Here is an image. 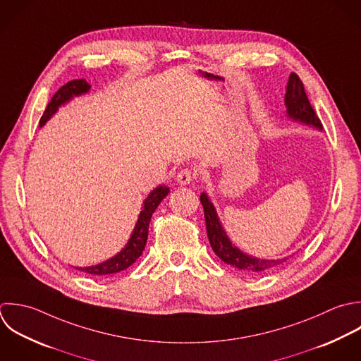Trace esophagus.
<instances>
[{"label": "esophagus", "mask_w": 361, "mask_h": 361, "mask_svg": "<svg viewBox=\"0 0 361 361\" xmlns=\"http://www.w3.org/2000/svg\"><path fill=\"white\" fill-rule=\"evenodd\" d=\"M195 178L194 171H191L190 169H183L178 174H177V183L181 185H188L190 183H192V180Z\"/></svg>", "instance_id": "esophagus-1"}]
</instances>
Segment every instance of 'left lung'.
I'll use <instances>...</instances> for the list:
<instances>
[{"mask_svg": "<svg viewBox=\"0 0 361 361\" xmlns=\"http://www.w3.org/2000/svg\"><path fill=\"white\" fill-rule=\"evenodd\" d=\"M286 105H287V112L291 118L322 129L321 119L318 118L317 112L314 111V108L307 97V92H305L301 78L295 73H291L290 80L287 82ZM200 200L204 207L207 233H208L211 247L222 262H225L226 264H231L247 274H263V273H267L271 269L277 267L279 264L287 262V257L280 259V260H260V259H255V257L247 256L243 252H240L228 239V236L218 219L216 211H215L212 202L209 201V198L207 197V194L202 192Z\"/></svg>", "mask_w": 361, "mask_h": 361, "instance_id": "8db88e82", "label": "left lung"}]
</instances>
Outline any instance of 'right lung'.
Here are the masks:
<instances>
[{
	"instance_id": "obj_1",
	"label": "right lung",
	"mask_w": 361,
	"mask_h": 361,
	"mask_svg": "<svg viewBox=\"0 0 361 361\" xmlns=\"http://www.w3.org/2000/svg\"><path fill=\"white\" fill-rule=\"evenodd\" d=\"M88 90H90V84L84 78L71 80L67 84H64L63 87H60L56 91V94L51 97L50 102L47 104L46 109L39 121L40 126L57 111V108L61 104L71 99L73 95H80L82 92H87ZM167 194H169V188L161 187V185L149 194V197L143 202V209L139 215V219L136 222L133 233H132L128 245L125 246V249L121 253H118L115 257H112L101 264L91 266V267H75V270H80V271H84V273L92 274V276H106V274H115V273L123 271L128 267H130L139 259L142 252L145 250L147 233H149L150 218H152L153 212L156 211V208L159 207V204L161 202V200Z\"/></svg>"
}]
</instances>
